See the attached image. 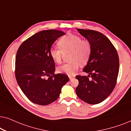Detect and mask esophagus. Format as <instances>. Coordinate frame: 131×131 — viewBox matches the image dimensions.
Listing matches in <instances>:
<instances>
[{"mask_svg": "<svg viewBox=\"0 0 131 131\" xmlns=\"http://www.w3.org/2000/svg\"><path fill=\"white\" fill-rule=\"evenodd\" d=\"M69 78L70 79V80H71L73 78H74V76H69Z\"/></svg>", "mask_w": 131, "mask_h": 131, "instance_id": "1", "label": "esophagus"}]
</instances>
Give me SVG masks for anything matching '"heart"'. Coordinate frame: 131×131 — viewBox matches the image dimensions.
Instances as JSON below:
<instances>
[{
	"instance_id": "1",
	"label": "heart",
	"mask_w": 131,
	"mask_h": 131,
	"mask_svg": "<svg viewBox=\"0 0 131 131\" xmlns=\"http://www.w3.org/2000/svg\"><path fill=\"white\" fill-rule=\"evenodd\" d=\"M58 45L61 48L52 47L49 54L52 59L57 63L61 62L64 53L70 52L69 60L71 62L59 66V73L72 75L78 70L79 63L82 65L88 61L91 53V45L88 40H82L78 36L67 34L60 39Z\"/></svg>"
}]
</instances>
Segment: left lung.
I'll list each match as a JSON object with an SVG mask.
<instances>
[{"label":"left lung","mask_w":131,"mask_h":131,"mask_svg":"<svg viewBox=\"0 0 131 131\" xmlns=\"http://www.w3.org/2000/svg\"><path fill=\"white\" fill-rule=\"evenodd\" d=\"M78 31L90 43L92 49L83 70L89 75L76 76L79 80L76 92L82 101L96 104L106 99L115 87L119 70V57L113 45L103 34L80 28Z\"/></svg>","instance_id":"8db88e82"}]
</instances>
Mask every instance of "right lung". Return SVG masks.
I'll list each match as a JSON object with an SVG mask.
<instances>
[{
  "mask_svg": "<svg viewBox=\"0 0 131 131\" xmlns=\"http://www.w3.org/2000/svg\"><path fill=\"white\" fill-rule=\"evenodd\" d=\"M64 35L60 30H43L25 40L18 49L16 79L23 92L33 103L46 105L53 103L69 81L65 74H54L55 62L49 54L53 43Z\"/></svg>",
  "mask_w": 131,
  "mask_h": 131,
  "instance_id": "add662e5",
  "label": "right lung"
}]
</instances>
